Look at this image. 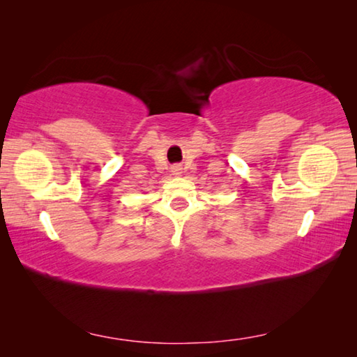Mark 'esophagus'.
Here are the masks:
<instances>
[{
  "label": "esophagus",
  "instance_id": "34e87169",
  "mask_svg": "<svg viewBox=\"0 0 357 357\" xmlns=\"http://www.w3.org/2000/svg\"><path fill=\"white\" fill-rule=\"evenodd\" d=\"M173 174H176V176H179V174H181V167L179 165L173 167Z\"/></svg>",
  "mask_w": 357,
  "mask_h": 357
}]
</instances>
